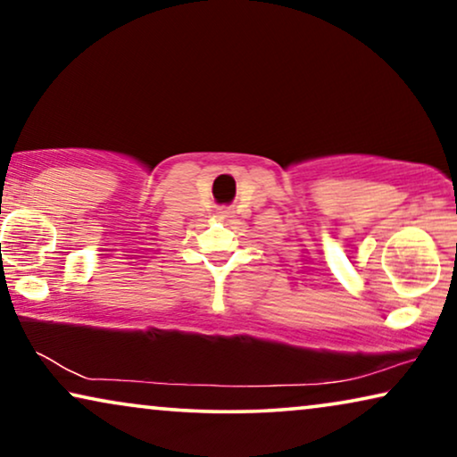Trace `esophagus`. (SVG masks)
I'll return each mask as SVG.
<instances>
[{"label": "esophagus", "instance_id": "esophagus-1", "mask_svg": "<svg viewBox=\"0 0 457 457\" xmlns=\"http://www.w3.org/2000/svg\"><path fill=\"white\" fill-rule=\"evenodd\" d=\"M220 214H230V212H228V210H224V212H220Z\"/></svg>", "mask_w": 457, "mask_h": 457}]
</instances>
